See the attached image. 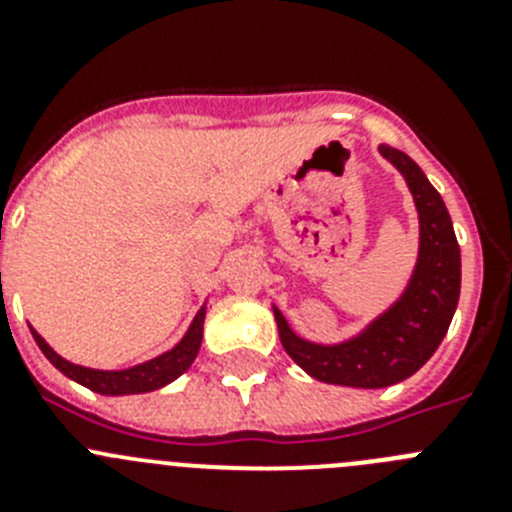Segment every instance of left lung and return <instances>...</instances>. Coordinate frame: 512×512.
I'll list each match as a JSON object with an SVG mask.
<instances>
[{
  "label": "left lung",
  "instance_id": "obj_1",
  "mask_svg": "<svg viewBox=\"0 0 512 512\" xmlns=\"http://www.w3.org/2000/svg\"><path fill=\"white\" fill-rule=\"evenodd\" d=\"M379 153L405 176L418 207L420 251L408 289L359 336L338 346L300 338L274 307L282 346L297 366L320 382L361 390H379L413 377L436 354L454 318L461 289L459 243L441 194L408 153L390 146H379Z\"/></svg>",
  "mask_w": 512,
  "mask_h": 512
}]
</instances>
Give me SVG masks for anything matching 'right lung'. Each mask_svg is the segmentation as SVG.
Here are the masks:
<instances>
[{
	"label": "right lung",
	"mask_w": 512,
	"mask_h": 512,
	"mask_svg": "<svg viewBox=\"0 0 512 512\" xmlns=\"http://www.w3.org/2000/svg\"><path fill=\"white\" fill-rule=\"evenodd\" d=\"M202 323H205V307H202L197 315H194L192 325H189L187 336L176 343L171 351L156 356V359L146 361V364L130 366V369H120V372H102V369H87V366L71 364L63 356H58L48 343L43 341L40 333H33L35 343L40 346V351L45 354V359L56 366L58 372H63L74 382L84 384L92 392H99V395H140V392H153L164 384L174 382L176 377H182L187 372L192 361L200 354V343H202Z\"/></svg>",
	"instance_id": "1"
}]
</instances>
